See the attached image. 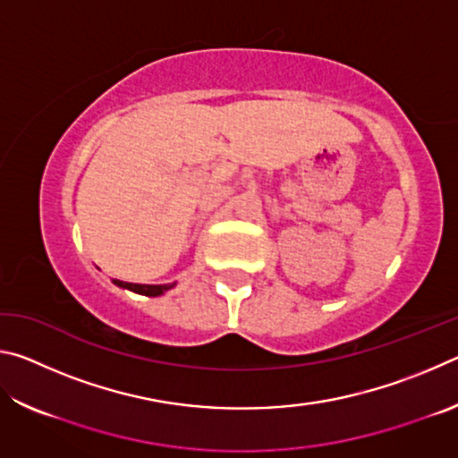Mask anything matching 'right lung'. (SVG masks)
Returning a JSON list of instances; mask_svg holds the SVG:
<instances>
[{
    "instance_id": "add662e5",
    "label": "right lung",
    "mask_w": 458,
    "mask_h": 458,
    "mask_svg": "<svg viewBox=\"0 0 458 458\" xmlns=\"http://www.w3.org/2000/svg\"><path fill=\"white\" fill-rule=\"evenodd\" d=\"M117 286H123V289H129L133 293H139V294H147V297H159V294H164L165 291L172 289V284H135V283H125V281H113Z\"/></svg>"
}]
</instances>
